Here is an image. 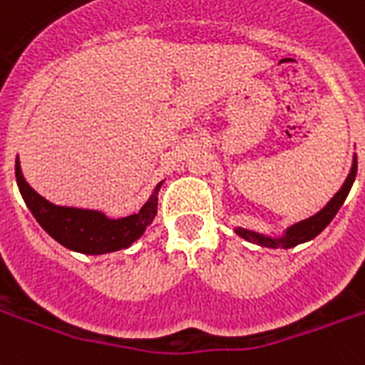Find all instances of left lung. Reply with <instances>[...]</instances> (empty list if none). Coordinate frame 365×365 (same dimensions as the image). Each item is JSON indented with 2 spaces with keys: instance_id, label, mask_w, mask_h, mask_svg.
<instances>
[{
  "instance_id": "8db88e82",
  "label": "left lung",
  "mask_w": 365,
  "mask_h": 365,
  "mask_svg": "<svg viewBox=\"0 0 365 365\" xmlns=\"http://www.w3.org/2000/svg\"><path fill=\"white\" fill-rule=\"evenodd\" d=\"M356 172H358V158L354 155V160H352V168H350V174L342 183V187L333 195V199L319 210L315 212L313 217L306 218V220H299V222L288 226L280 236H269V234H261V232L247 230V228H240L236 226L234 232L237 236L244 237L245 242H251V244L261 245V247H271V250H290V247H296L299 244H306L309 240H313L315 236H319L321 232L325 230L327 226L331 224V220L334 218V215L339 212V209L344 203V199L348 197L350 190H352V183L356 180Z\"/></svg>"
}]
</instances>
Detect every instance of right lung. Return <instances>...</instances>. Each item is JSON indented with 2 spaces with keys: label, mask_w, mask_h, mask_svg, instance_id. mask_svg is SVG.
I'll list each match as a JSON object with an SVG mask.
<instances>
[{
  "label": "right lung",
  "mask_w": 365,
  "mask_h": 365,
  "mask_svg": "<svg viewBox=\"0 0 365 365\" xmlns=\"http://www.w3.org/2000/svg\"><path fill=\"white\" fill-rule=\"evenodd\" d=\"M15 178L23 201L32 212V217L36 218V222L58 244L85 255H104V253L128 250L129 245H133L155 220L158 191L164 183L160 182L156 185L139 212L112 218L104 210L66 207L48 201L38 191L32 190L31 183L24 180L19 156L15 160Z\"/></svg>",
  "instance_id": "add662e5"
}]
</instances>
